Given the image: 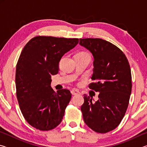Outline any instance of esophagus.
<instances>
[{
    "label": "esophagus",
    "mask_w": 147,
    "mask_h": 147,
    "mask_svg": "<svg viewBox=\"0 0 147 147\" xmlns=\"http://www.w3.org/2000/svg\"><path fill=\"white\" fill-rule=\"evenodd\" d=\"M71 92V94H73V95H75V94H78L80 93L78 89H72Z\"/></svg>",
    "instance_id": "esophagus-1"
}]
</instances>
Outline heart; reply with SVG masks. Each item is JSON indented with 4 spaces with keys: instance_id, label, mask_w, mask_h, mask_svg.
Wrapping results in <instances>:
<instances>
[{
    "instance_id": "heart-1",
    "label": "heart",
    "mask_w": 147,
    "mask_h": 147,
    "mask_svg": "<svg viewBox=\"0 0 147 147\" xmlns=\"http://www.w3.org/2000/svg\"><path fill=\"white\" fill-rule=\"evenodd\" d=\"M76 55H78V56H86V55H89L88 53H85V52H80V53H77Z\"/></svg>"
}]
</instances>
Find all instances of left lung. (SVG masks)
Here are the masks:
<instances>
[{"label": "left lung", "mask_w": 147, "mask_h": 147, "mask_svg": "<svg viewBox=\"0 0 147 147\" xmlns=\"http://www.w3.org/2000/svg\"><path fill=\"white\" fill-rule=\"evenodd\" d=\"M80 45L93 54V82L89 88L99 92L95 102L84 94V121L96 132L107 133L117 127L127 109L131 92L130 64L121 49L104 39H80Z\"/></svg>", "instance_id": "obj_1"}]
</instances>
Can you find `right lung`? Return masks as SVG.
<instances>
[{"label":"right lung","instance_id":"1","mask_svg":"<svg viewBox=\"0 0 147 147\" xmlns=\"http://www.w3.org/2000/svg\"><path fill=\"white\" fill-rule=\"evenodd\" d=\"M78 43L77 38L36 36L22 51L16 73V94L26 121L39 130H53L61 123L71 93L54 91L51 76L58 74L61 57Z\"/></svg>","mask_w":147,"mask_h":147}]
</instances>
